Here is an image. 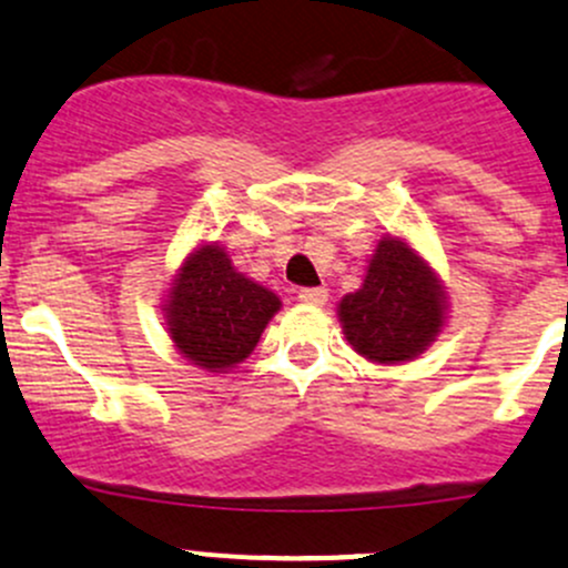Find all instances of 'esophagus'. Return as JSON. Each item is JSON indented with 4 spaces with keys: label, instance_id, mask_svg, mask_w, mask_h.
<instances>
[{
    "label": "esophagus",
    "instance_id": "esophagus-1",
    "mask_svg": "<svg viewBox=\"0 0 568 568\" xmlns=\"http://www.w3.org/2000/svg\"><path fill=\"white\" fill-rule=\"evenodd\" d=\"M301 297L303 303H308V306H325L327 301V290L325 286H308V290H301Z\"/></svg>",
    "mask_w": 568,
    "mask_h": 568
}]
</instances>
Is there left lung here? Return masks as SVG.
<instances>
[{"label":"left lung","mask_w":568,"mask_h":568,"mask_svg":"<svg viewBox=\"0 0 568 568\" xmlns=\"http://www.w3.org/2000/svg\"><path fill=\"white\" fill-rule=\"evenodd\" d=\"M349 347L377 366L415 361L437 342L448 320L440 273L405 237L383 235L366 265L364 284L338 301Z\"/></svg>","instance_id":"1"}]
</instances>
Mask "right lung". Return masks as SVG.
Returning a JSON list of instances; mask_svg holds the SVG:
<instances>
[{"mask_svg": "<svg viewBox=\"0 0 568 568\" xmlns=\"http://www.w3.org/2000/svg\"><path fill=\"white\" fill-rule=\"evenodd\" d=\"M278 312L282 297L237 271L215 241L196 243L183 256L161 303L172 347L210 374L243 364Z\"/></svg>", "mask_w": 568, "mask_h": 568, "instance_id": "1", "label": "right lung"}]
</instances>
